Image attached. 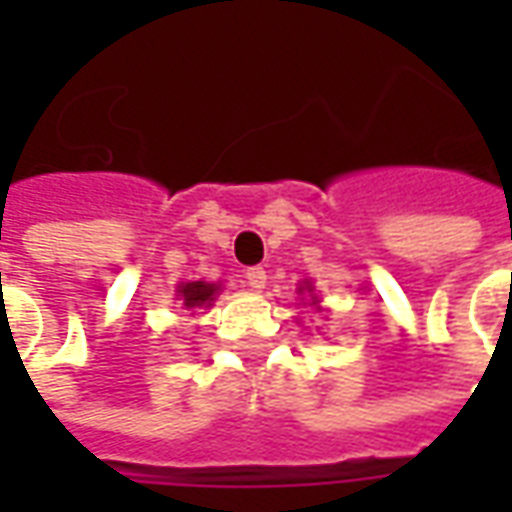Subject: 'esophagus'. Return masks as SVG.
Listing matches in <instances>:
<instances>
[{"label": "esophagus", "mask_w": 512, "mask_h": 512, "mask_svg": "<svg viewBox=\"0 0 512 512\" xmlns=\"http://www.w3.org/2000/svg\"><path fill=\"white\" fill-rule=\"evenodd\" d=\"M244 279H246V285H249V288H255V290L266 288V271H263L260 266L246 268Z\"/></svg>", "instance_id": "obj_1"}]
</instances>
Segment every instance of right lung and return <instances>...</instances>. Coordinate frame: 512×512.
Returning a JSON list of instances; mask_svg holds the SVG:
<instances>
[{
    "instance_id": "add662e5",
    "label": "right lung",
    "mask_w": 512,
    "mask_h": 512,
    "mask_svg": "<svg viewBox=\"0 0 512 512\" xmlns=\"http://www.w3.org/2000/svg\"><path fill=\"white\" fill-rule=\"evenodd\" d=\"M213 293H216V285H205V282H186L180 285V296H183V304L186 307H202V304H211Z\"/></svg>"
}]
</instances>
